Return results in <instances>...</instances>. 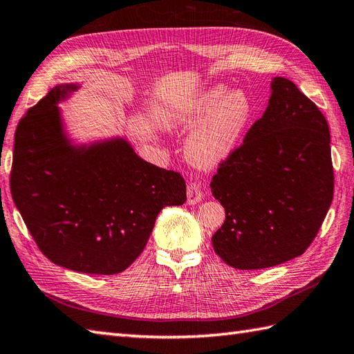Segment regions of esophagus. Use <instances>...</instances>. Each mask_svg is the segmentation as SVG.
Here are the masks:
<instances>
[{
	"label": "esophagus",
	"mask_w": 354,
	"mask_h": 354,
	"mask_svg": "<svg viewBox=\"0 0 354 354\" xmlns=\"http://www.w3.org/2000/svg\"><path fill=\"white\" fill-rule=\"evenodd\" d=\"M204 199V193H202L201 187L194 183H190L187 187V204L189 205H196Z\"/></svg>",
	"instance_id": "1"
}]
</instances>
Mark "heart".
Here are the masks:
<instances>
[{
	"instance_id": "1",
	"label": "heart",
	"mask_w": 354,
	"mask_h": 354,
	"mask_svg": "<svg viewBox=\"0 0 354 354\" xmlns=\"http://www.w3.org/2000/svg\"><path fill=\"white\" fill-rule=\"evenodd\" d=\"M254 102L243 89L214 85L183 108L169 112V122L196 127L187 140L185 155L194 167L209 170L239 149L254 117Z\"/></svg>"
}]
</instances>
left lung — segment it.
<instances>
[{
    "label": "left lung",
    "mask_w": 354,
    "mask_h": 354,
    "mask_svg": "<svg viewBox=\"0 0 354 354\" xmlns=\"http://www.w3.org/2000/svg\"><path fill=\"white\" fill-rule=\"evenodd\" d=\"M330 131L317 104L284 77L265 114L213 178L225 222L212 242L227 265L263 269L301 255L333 199Z\"/></svg>",
    "instance_id": "8db88e82"
}]
</instances>
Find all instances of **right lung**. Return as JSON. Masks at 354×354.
Instances as JSON below:
<instances>
[{"label": "right lung", "mask_w": 354, "mask_h": 354, "mask_svg": "<svg viewBox=\"0 0 354 354\" xmlns=\"http://www.w3.org/2000/svg\"><path fill=\"white\" fill-rule=\"evenodd\" d=\"M79 89L57 84L21 120L10 189L45 257L112 275L137 260L164 207L184 204L185 181L140 158L124 135L74 138L59 104Z\"/></svg>", "instance_id": "add662e5"}]
</instances>
